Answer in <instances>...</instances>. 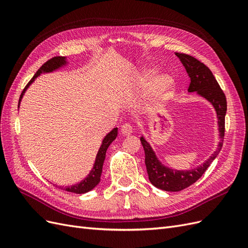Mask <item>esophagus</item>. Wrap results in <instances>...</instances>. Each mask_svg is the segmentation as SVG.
I'll list each match as a JSON object with an SVG mask.
<instances>
[{
    "instance_id": "34e87169",
    "label": "esophagus",
    "mask_w": 248,
    "mask_h": 248,
    "mask_svg": "<svg viewBox=\"0 0 248 248\" xmlns=\"http://www.w3.org/2000/svg\"><path fill=\"white\" fill-rule=\"evenodd\" d=\"M132 132H133V127H132L131 124L126 123V124L122 125V127H121V133L123 134V136L128 137V136H130Z\"/></svg>"
}]
</instances>
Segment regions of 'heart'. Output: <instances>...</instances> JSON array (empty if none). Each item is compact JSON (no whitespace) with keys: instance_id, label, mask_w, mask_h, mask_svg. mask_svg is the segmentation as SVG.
<instances>
[{"instance_id":"heart-1","label":"heart","mask_w":248,"mask_h":248,"mask_svg":"<svg viewBox=\"0 0 248 248\" xmlns=\"http://www.w3.org/2000/svg\"><path fill=\"white\" fill-rule=\"evenodd\" d=\"M158 71L156 66L146 67L136 74L133 78L134 86L139 89L147 90L145 106L150 111L159 110L174 94L176 90V79L170 73H161L154 77Z\"/></svg>"}]
</instances>
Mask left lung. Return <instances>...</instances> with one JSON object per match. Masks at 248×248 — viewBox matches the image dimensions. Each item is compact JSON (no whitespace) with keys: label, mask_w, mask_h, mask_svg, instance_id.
<instances>
[{"label":"left lung","mask_w":248,"mask_h":248,"mask_svg":"<svg viewBox=\"0 0 248 248\" xmlns=\"http://www.w3.org/2000/svg\"><path fill=\"white\" fill-rule=\"evenodd\" d=\"M176 56L185 67L186 72L188 73L190 78L188 92H196L199 96L208 100L215 108L217 119H218L220 141L218 142L216 151L201 166L192 170H178L170 169L162 164L161 161L157 158L152 147L150 146L144 137H141L140 142L145 150V163L150 182L157 188L166 191H180L192 185L198 181L210 164L216 158L223 144L224 118H226L227 112L226 95L220 89L211 70L205 64H202L199 60L189 55L176 52Z\"/></svg>","instance_id":"left-lung-1"}]
</instances>
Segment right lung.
<instances>
[{
    "label": "right lung",
    "instance_id": "1",
    "mask_svg": "<svg viewBox=\"0 0 248 248\" xmlns=\"http://www.w3.org/2000/svg\"><path fill=\"white\" fill-rule=\"evenodd\" d=\"M67 63L68 62H67L66 57H54L52 59L48 60L47 62L44 63L38 69V71L35 73V76L32 78V79L28 82V85L24 89V91L21 92L20 97H19V101H18V108H19L20 101L22 99V96H24L25 92L27 91V89L37 78V77H39L41 73H48V72L58 70L61 68V67L65 66ZM117 136H118V128H114L109 133L107 134L106 138L103 139L102 144L98 150V153H97V155H96V159H95L93 169L91 170V171L89 172V175L84 180H82V181H80L78 184H74L72 186H67V187H65V188H63L62 187V189H65L66 191H69V192L80 194V193H86L90 190H92L94 187H96V185L100 182V176L102 172L103 162H104V159H106L107 150L112 142V140H116Z\"/></svg>",
    "mask_w": 248,
    "mask_h": 248
}]
</instances>
